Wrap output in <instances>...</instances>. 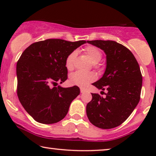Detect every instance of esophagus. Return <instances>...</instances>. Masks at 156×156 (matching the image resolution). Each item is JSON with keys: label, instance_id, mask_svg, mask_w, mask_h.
I'll list each match as a JSON object with an SVG mask.
<instances>
[{"label": "esophagus", "instance_id": "1", "mask_svg": "<svg viewBox=\"0 0 156 156\" xmlns=\"http://www.w3.org/2000/svg\"><path fill=\"white\" fill-rule=\"evenodd\" d=\"M80 91L81 93H84L85 91H86V90H85L84 89H80Z\"/></svg>", "mask_w": 156, "mask_h": 156}]
</instances>
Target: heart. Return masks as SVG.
Returning <instances> with one entry per match:
<instances>
[{"mask_svg": "<svg viewBox=\"0 0 156 156\" xmlns=\"http://www.w3.org/2000/svg\"><path fill=\"white\" fill-rule=\"evenodd\" d=\"M84 52L93 64H97L101 61L102 54L101 52L94 46H88L84 48ZM76 56V52L73 51L68 55L66 59L65 65L68 70H72L74 68V63ZM70 82L72 84L77 85L80 87H85L89 83L96 80V75L93 72H83L77 71L70 76Z\"/></svg>", "mask_w": 156, "mask_h": 156, "instance_id": "1", "label": "heart"}]
</instances>
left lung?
Returning <instances> with one entry per match:
<instances>
[{"mask_svg":"<svg viewBox=\"0 0 156 156\" xmlns=\"http://www.w3.org/2000/svg\"><path fill=\"white\" fill-rule=\"evenodd\" d=\"M87 43L100 48L106 55L105 72L92 85L107 90L104 98L91 94L92 99L87 105V117L95 126L113 129L124 122L138 105L141 72L134 55L122 44L112 40H91Z\"/></svg>","mask_w":156,"mask_h":156,"instance_id":"1","label":"left lung"}]
</instances>
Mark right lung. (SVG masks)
<instances>
[{"instance_id": "obj_1", "label": "right lung", "mask_w": 156, "mask_h": 156, "mask_svg": "<svg viewBox=\"0 0 156 156\" xmlns=\"http://www.w3.org/2000/svg\"><path fill=\"white\" fill-rule=\"evenodd\" d=\"M84 43V40L48 39L30 44L21 55L16 67L18 97L36 121L44 124L59 122L80 94L76 86L64 88L52 85L67 80L66 59Z\"/></svg>"}]
</instances>
